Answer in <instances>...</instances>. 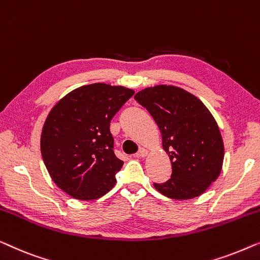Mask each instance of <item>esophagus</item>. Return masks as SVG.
I'll list each match as a JSON object with an SVG mask.
<instances>
[{
  "label": "esophagus",
  "mask_w": 260,
  "mask_h": 260,
  "mask_svg": "<svg viewBox=\"0 0 260 260\" xmlns=\"http://www.w3.org/2000/svg\"><path fill=\"white\" fill-rule=\"evenodd\" d=\"M146 155H147V149H145V148H140L137 154H135L137 158H145Z\"/></svg>",
  "instance_id": "obj_1"
}]
</instances>
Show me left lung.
I'll return each instance as SVG.
<instances>
[{"label":"left lung","instance_id":"1","mask_svg":"<svg viewBox=\"0 0 260 260\" xmlns=\"http://www.w3.org/2000/svg\"><path fill=\"white\" fill-rule=\"evenodd\" d=\"M158 125L172 175L154 187L171 199H192L219 177L224 144L219 127L198 98L174 86H155L135 94Z\"/></svg>","mask_w":260,"mask_h":260}]
</instances>
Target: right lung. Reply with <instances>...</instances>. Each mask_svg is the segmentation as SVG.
I'll return each mask as SVG.
<instances>
[{
	"mask_svg": "<svg viewBox=\"0 0 260 260\" xmlns=\"http://www.w3.org/2000/svg\"><path fill=\"white\" fill-rule=\"evenodd\" d=\"M121 86L93 83L61 99L47 116L41 154L53 181L79 200L98 199L115 185L122 160L114 154L111 120L133 96Z\"/></svg>",
	"mask_w": 260,
	"mask_h": 260,
	"instance_id": "add662e5",
	"label": "right lung"
}]
</instances>
